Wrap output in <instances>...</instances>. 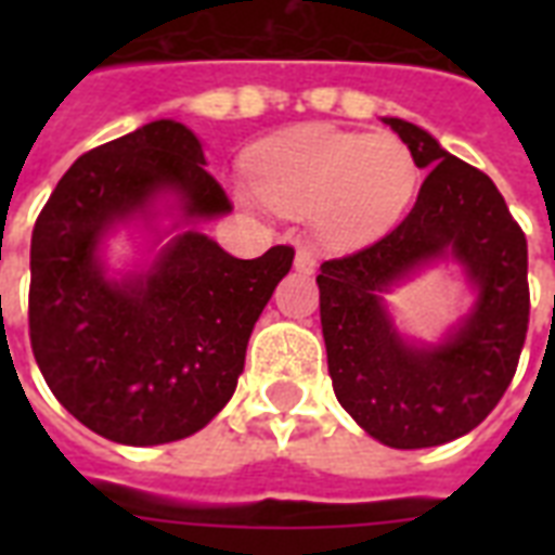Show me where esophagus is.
Returning <instances> with one entry per match:
<instances>
[{"mask_svg":"<svg viewBox=\"0 0 555 555\" xmlns=\"http://www.w3.org/2000/svg\"><path fill=\"white\" fill-rule=\"evenodd\" d=\"M294 268L299 270V273H305V276H311L313 270H317V256H313V250H308V247H299L294 256Z\"/></svg>","mask_w":555,"mask_h":555,"instance_id":"obj_1","label":"esophagus"}]
</instances>
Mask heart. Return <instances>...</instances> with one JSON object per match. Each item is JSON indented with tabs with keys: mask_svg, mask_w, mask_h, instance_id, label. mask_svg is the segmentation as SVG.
Here are the masks:
<instances>
[{
	"mask_svg": "<svg viewBox=\"0 0 555 555\" xmlns=\"http://www.w3.org/2000/svg\"><path fill=\"white\" fill-rule=\"evenodd\" d=\"M253 192L282 212H308L322 242L357 247L400 221L421 167L397 134H357L305 124L247 155Z\"/></svg>",
	"mask_w": 555,
	"mask_h": 555,
	"instance_id": "1",
	"label": "heart"
}]
</instances>
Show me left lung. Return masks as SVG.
<instances>
[{
    "mask_svg": "<svg viewBox=\"0 0 555 555\" xmlns=\"http://www.w3.org/2000/svg\"><path fill=\"white\" fill-rule=\"evenodd\" d=\"M429 169L412 212L371 247L322 261L320 320L334 395L371 438L426 449L473 431L516 374L530 322L527 238L481 169L426 129L383 117ZM435 260H455L476 302L439 340H409L385 294Z\"/></svg>",
    "mask_w": 555,
    "mask_h": 555,
    "instance_id": "8db88e82",
    "label": "left lung"
}]
</instances>
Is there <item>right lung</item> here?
I'll list each match as a JSON object with an SVG mask.
<instances>
[{
    "instance_id": "right-lung-1",
    "label": "right lung",
    "mask_w": 555,
    "mask_h": 555,
    "mask_svg": "<svg viewBox=\"0 0 555 555\" xmlns=\"http://www.w3.org/2000/svg\"><path fill=\"white\" fill-rule=\"evenodd\" d=\"M178 120H152L74 160L30 235V348L68 412L124 447L204 429L233 397L253 325L294 264L276 244L235 259L195 224L230 212ZM160 217H172L169 228ZM151 233L146 266L112 274L117 225Z\"/></svg>"
}]
</instances>
